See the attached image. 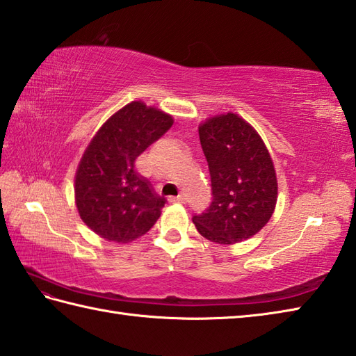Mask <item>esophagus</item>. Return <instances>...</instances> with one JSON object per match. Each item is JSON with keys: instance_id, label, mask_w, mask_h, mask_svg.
I'll list each match as a JSON object with an SVG mask.
<instances>
[{"instance_id": "esophagus-1", "label": "esophagus", "mask_w": 356, "mask_h": 356, "mask_svg": "<svg viewBox=\"0 0 356 356\" xmlns=\"http://www.w3.org/2000/svg\"><path fill=\"white\" fill-rule=\"evenodd\" d=\"M169 201H170V202H184V201H186V197H184L183 193H181V195H178V197L169 198Z\"/></svg>"}]
</instances>
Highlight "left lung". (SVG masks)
Here are the masks:
<instances>
[{"label":"left lung","mask_w":356,"mask_h":356,"mask_svg":"<svg viewBox=\"0 0 356 356\" xmlns=\"http://www.w3.org/2000/svg\"><path fill=\"white\" fill-rule=\"evenodd\" d=\"M204 152L212 202L193 224L218 244H235L263 229L278 198L277 173L258 132L236 113L218 115L198 129Z\"/></svg>","instance_id":"left-lung-1"}]
</instances>
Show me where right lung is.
Masks as SVG:
<instances>
[{
	"instance_id": "obj_1",
	"label": "right lung",
	"mask_w": 356,
	"mask_h": 356,
	"mask_svg": "<svg viewBox=\"0 0 356 356\" xmlns=\"http://www.w3.org/2000/svg\"><path fill=\"white\" fill-rule=\"evenodd\" d=\"M170 115L132 101L93 136L75 175L81 220L108 241L129 243L152 229L165 198L135 170V159L172 127Z\"/></svg>"
}]
</instances>
